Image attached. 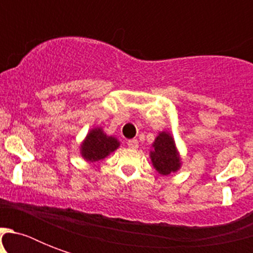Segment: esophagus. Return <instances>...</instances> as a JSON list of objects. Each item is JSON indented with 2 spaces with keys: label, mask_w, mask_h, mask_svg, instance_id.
Returning <instances> with one entry per match:
<instances>
[{
  "label": "esophagus",
  "mask_w": 253,
  "mask_h": 253,
  "mask_svg": "<svg viewBox=\"0 0 253 253\" xmlns=\"http://www.w3.org/2000/svg\"><path fill=\"white\" fill-rule=\"evenodd\" d=\"M127 146L130 147V148H132V150H135V148H138L139 147V142L136 139H131V140L127 142Z\"/></svg>",
  "instance_id": "34e87169"
}]
</instances>
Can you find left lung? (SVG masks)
Wrapping results in <instances>:
<instances>
[{
  "instance_id": "left-lung-1",
  "label": "left lung",
  "mask_w": 253,
  "mask_h": 253,
  "mask_svg": "<svg viewBox=\"0 0 253 253\" xmlns=\"http://www.w3.org/2000/svg\"><path fill=\"white\" fill-rule=\"evenodd\" d=\"M152 147L154 150L151 151V162L159 173L169 174L180 168L178 152L174 146V140L168 132H160Z\"/></svg>"
}]
</instances>
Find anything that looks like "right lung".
I'll use <instances>...</instances> for the list:
<instances>
[{
	"label": "right lung",
	"mask_w": 253,
	"mask_h": 253,
	"mask_svg": "<svg viewBox=\"0 0 253 253\" xmlns=\"http://www.w3.org/2000/svg\"><path fill=\"white\" fill-rule=\"evenodd\" d=\"M119 147V142L113 136H107L102 128H93L81 144V155L87 162H98Z\"/></svg>",
	"instance_id": "1"
}]
</instances>
